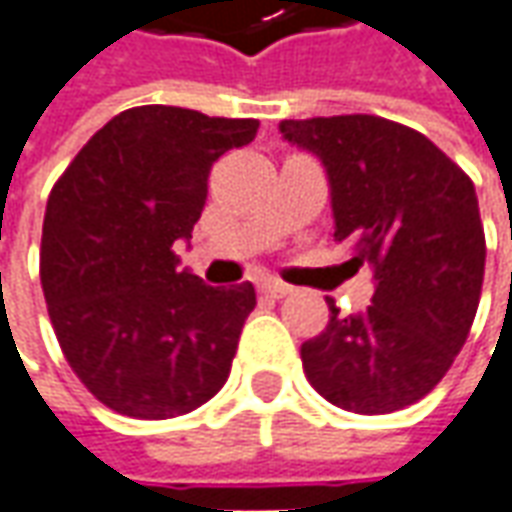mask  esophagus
I'll list each match as a JSON object with an SVG mask.
<instances>
[{
    "label": "esophagus",
    "instance_id": "1",
    "mask_svg": "<svg viewBox=\"0 0 512 512\" xmlns=\"http://www.w3.org/2000/svg\"><path fill=\"white\" fill-rule=\"evenodd\" d=\"M257 291L263 294V297H274V300H280L285 294H291V285L280 283V280H263V283L257 285Z\"/></svg>",
    "mask_w": 512,
    "mask_h": 512
}]
</instances>
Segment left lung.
I'll use <instances>...</instances> for the list:
<instances>
[{"mask_svg": "<svg viewBox=\"0 0 512 512\" xmlns=\"http://www.w3.org/2000/svg\"><path fill=\"white\" fill-rule=\"evenodd\" d=\"M328 173L333 241L373 269L367 311L302 344L311 387L339 409L387 415L440 384L468 339L485 277L474 182L415 128L373 114L283 120Z\"/></svg>", "mask_w": 512, "mask_h": 512, "instance_id": "obj_1", "label": "left lung"}]
</instances>
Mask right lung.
I'll return each mask as SVG.
<instances>
[{"instance_id":"1","label":"right lung","mask_w":512,"mask_h":512,"mask_svg":"<svg viewBox=\"0 0 512 512\" xmlns=\"http://www.w3.org/2000/svg\"><path fill=\"white\" fill-rule=\"evenodd\" d=\"M257 120L137 106L97 131L52 187L41 288L69 367L97 401L139 420L179 417L227 384L255 285L179 269L212 162Z\"/></svg>"}]
</instances>
